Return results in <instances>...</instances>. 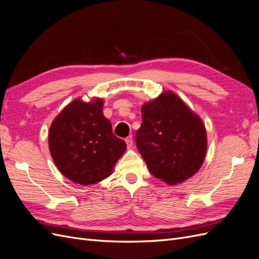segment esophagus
Here are the masks:
<instances>
[{
    "mask_svg": "<svg viewBox=\"0 0 259 259\" xmlns=\"http://www.w3.org/2000/svg\"><path fill=\"white\" fill-rule=\"evenodd\" d=\"M125 143H126V146L128 149L133 148V136H128L125 138Z\"/></svg>",
    "mask_w": 259,
    "mask_h": 259,
    "instance_id": "34e87169",
    "label": "esophagus"
}]
</instances>
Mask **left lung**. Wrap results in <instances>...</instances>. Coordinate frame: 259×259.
Wrapping results in <instances>:
<instances>
[{"label": "left lung", "mask_w": 259, "mask_h": 259, "mask_svg": "<svg viewBox=\"0 0 259 259\" xmlns=\"http://www.w3.org/2000/svg\"><path fill=\"white\" fill-rule=\"evenodd\" d=\"M136 146L148 169L168 185L183 183L205 159L206 131L200 117L171 92L142 107Z\"/></svg>", "instance_id": "8db88e82"}]
</instances>
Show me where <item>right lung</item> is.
Instances as JSON below:
<instances>
[{
	"mask_svg": "<svg viewBox=\"0 0 259 259\" xmlns=\"http://www.w3.org/2000/svg\"><path fill=\"white\" fill-rule=\"evenodd\" d=\"M103 107L100 98L90 103L75 99L51 125V155L60 173L73 183L94 185L110 176L126 149L124 140L113 135Z\"/></svg>",
	"mask_w": 259,
	"mask_h": 259,
	"instance_id": "obj_1",
	"label": "right lung"
}]
</instances>
